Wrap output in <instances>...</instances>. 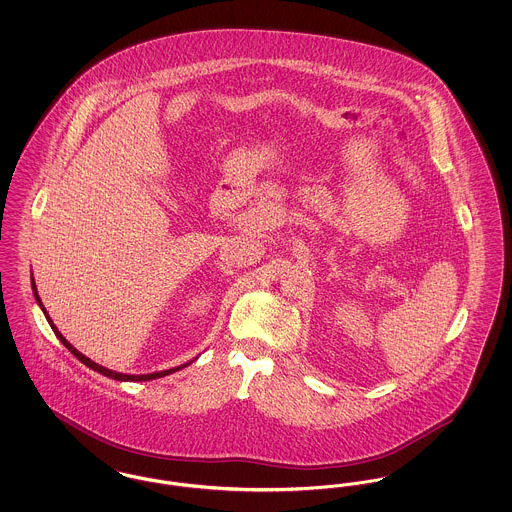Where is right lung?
I'll use <instances>...</instances> for the list:
<instances>
[{"label":"right lung","mask_w":512,"mask_h":512,"mask_svg":"<svg viewBox=\"0 0 512 512\" xmlns=\"http://www.w3.org/2000/svg\"><path fill=\"white\" fill-rule=\"evenodd\" d=\"M30 284H32V293H34V299H36V303H38V307L42 309V313H44V317L49 322V326H51V330L55 332V336L59 338V341L73 353L74 357L80 361V363H84V365L88 366V368H92V370H96L99 374H103V376H107V378H113V380H119V382H147V380H155V378H163V376H169L172 372H176V370H180V368H184V366L192 365L195 359L192 361H188V363H184V365L174 366V368H167V370H159V372H151V374H122V372H117V370H111V368H105V366L98 365V363H94L92 359H88L86 355H82L76 347H73L69 341L65 340V336L57 330V326L53 324V320L49 318L48 311H46V307H44V303H42V299H40V295H38V290H36V282H34V276L30 274Z\"/></svg>","instance_id":"right-lung-1"}]
</instances>
